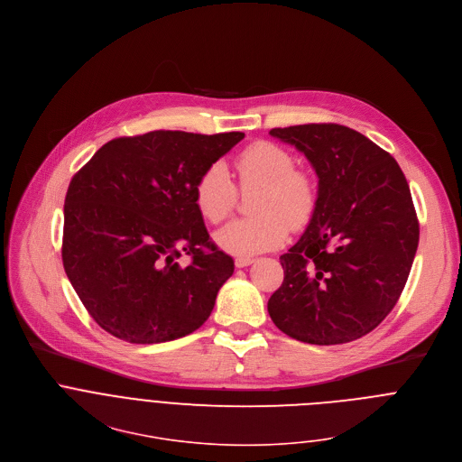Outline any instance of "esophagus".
Masks as SVG:
<instances>
[{"label":"esophagus","mask_w":462,"mask_h":462,"mask_svg":"<svg viewBox=\"0 0 462 462\" xmlns=\"http://www.w3.org/2000/svg\"><path fill=\"white\" fill-rule=\"evenodd\" d=\"M252 263H254V257H237V259H236V266H237V268L250 266Z\"/></svg>","instance_id":"1"}]
</instances>
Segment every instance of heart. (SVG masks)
I'll list each match as a JSON object with an SVG mask.
<instances>
[{
    "label": "heart",
    "mask_w": 462,
    "mask_h": 462,
    "mask_svg": "<svg viewBox=\"0 0 462 462\" xmlns=\"http://www.w3.org/2000/svg\"><path fill=\"white\" fill-rule=\"evenodd\" d=\"M239 187H259L252 210L255 216L232 219L214 239L232 255L250 257L279 248L288 228L310 223L318 207V187L302 171H293V158L281 146L257 141L246 146L236 160ZM237 201L236 185L223 163L207 167L194 185V205L208 223L223 221Z\"/></svg>",
    "instance_id": "obj_1"
}]
</instances>
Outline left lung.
I'll return each mask as SVG.
<instances>
[{"label":"left lung","mask_w":462,"mask_h":462,"mask_svg":"<svg viewBox=\"0 0 462 462\" xmlns=\"http://www.w3.org/2000/svg\"><path fill=\"white\" fill-rule=\"evenodd\" d=\"M319 178L318 207L281 255L282 284L268 299L275 327L309 345H343L392 312L419 245L408 181L386 150L336 123L272 128Z\"/></svg>","instance_id":"left-lung-1"}]
</instances>
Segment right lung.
Segmentation results:
<instances>
[{
    "label": "right lung",
    "mask_w": 462,
    "mask_h": 462,
    "mask_svg": "<svg viewBox=\"0 0 462 462\" xmlns=\"http://www.w3.org/2000/svg\"><path fill=\"white\" fill-rule=\"evenodd\" d=\"M243 132L153 130L105 143L72 178L61 257L92 319L126 343H167L212 314L234 261L194 205L201 172ZM185 251L189 265L179 263Z\"/></svg>",
    "instance_id": "add662e5"
}]
</instances>
